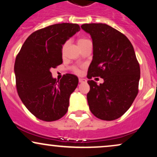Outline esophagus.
<instances>
[{"label": "esophagus", "mask_w": 157, "mask_h": 157, "mask_svg": "<svg viewBox=\"0 0 157 157\" xmlns=\"http://www.w3.org/2000/svg\"><path fill=\"white\" fill-rule=\"evenodd\" d=\"M79 82L80 83H83V82H86V80L83 78H79Z\"/></svg>", "instance_id": "34e87169"}]
</instances>
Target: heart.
<instances>
[{
	"label": "heart",
	"mask_w": 157,
	"mask_h": 157,
	"mask_svg": "<svg viewBox=\"0 0 157 157\" xmlns=\"http://www.w3.org/2000/svg\"><path fill=\"white\" fill-rule=\"evenodd\" d=\"M88 41H89L88 39L83 38V37H80V38L77 40V44H78L79 46H82V44H86V43L88 42ZM67 45H68V43L66 42L65 43L63 46V52H64V50L66 49ZM71 70H72L74 73L77 74V75H80V74H81V72H82V70H81V68L80 67H78V66H73V67H71Z\"/></svg>",
	"instance_id": "b5f03b06"
}]
</instances>
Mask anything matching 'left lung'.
<instances>
[{"label": "left lung", "instance_id": "left-lung-1", "mask_svg": "<svg viewBox=\"0 0 157 157\" xmlns=\"http://www.w3.org/2000/svg\"><path fill=\"white\" fill-rule=\"evenodd\" d=\"M92 38L93 59L87 77H100L103 83L88 80L90 111L102 120H114L128 110L139 92L140 68L132 44L125 35L104 23L82 24Z\"/></svg>", "mask_w": 157, "mask_h": 157}]
</instances>
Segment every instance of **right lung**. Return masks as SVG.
<instances>
[{
	"label": "right lung",
	"instance_id": "add662e5",
	"mask_svg": "<svg viewBox=\"0 0 157 157\" xmlns=\"http://www.w3.org/2000/svg\"><path fill=\"white\" fill-rule=\"evenodd\" d=\"M76 23H57L34 32L17 55L16 88L21 101L37 119L55 121L66 114L69 97L78 84L75 75H63L59 81L50 70L62 64V48L80 31Z\"/></svg>",
	"mask_w": 157,
	"mask_h": 157
}]
</instances>
